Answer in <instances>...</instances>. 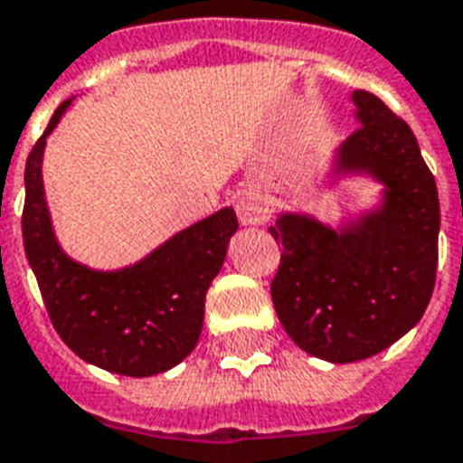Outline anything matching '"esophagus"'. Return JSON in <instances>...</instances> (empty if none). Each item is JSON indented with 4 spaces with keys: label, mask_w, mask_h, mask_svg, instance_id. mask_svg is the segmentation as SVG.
<instances>
[{
    "label": "esophagus",
    "mask_w": 463,
    "mask_h": 463,
    "mask_svg": "<svg viewBox=\"0 0 463 463\" xmlns=\"http://www.w3.org/2000/svg\"><path fill=\"white\" fill-rule=\"evenodd\" d=\"M270 200L260 191H243L236 195V214H239L241 224H250V227L265 224L270 220Z\"/></svg>",
    "instance_id": "34e87169"
}]
</instances>
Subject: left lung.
<instances>
[{
	"label": "left lung",
	"instance_id": "1",
	"mask_svg": "<svg viewBox=\"0 0 463 463\" xmlns=\"http://www.w3.org/2000/svg\"><path fill=\"white\" fill-rule=\"evenodd\" d=\"M360 128L335 156L340 174L384 183V200L343 229L307 214H280L282 243L270 297L304 353L345 364L406 335L428 309L437 278L439 198L413 130L382 99L354 91Z\"/></svg>",
	"mask_w": 463,
	"mask_h": 463
}]
</instances>
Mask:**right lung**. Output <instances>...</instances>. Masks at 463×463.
Returning a JSON list of instances; mask_svg holds the SVG:
<instances>
[{
  "label": "right lung",
  "instance_id": "right-lung-1",
  "mask_svg": "<svg viewBox=\"0 0 463 463\" xmlns=\"http://www.w3.org/2000/svg\"><path fill=\"white\" fill-rule=\"evenodd\" d=\"M71 101L50 118L26 161L24 246L48 317L81 360L125 377L175 367L198 345L205 295L239 229L232 207L183 229L123 270L101 272L71 260L57 243L43 191L45 139Z\"/></svg>",
  "mask_w": 463,
  "mask_h": 463
}]
</instances>
